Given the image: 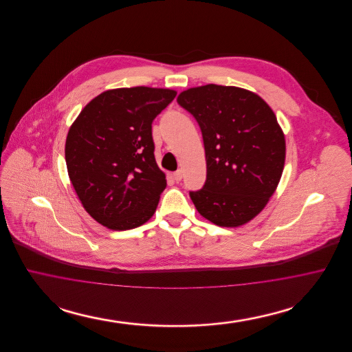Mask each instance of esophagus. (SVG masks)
<instances>
[{"label":"esophagus","instance_id":"34e87169","mask_svg":"<svg viewBox=\"0 0 352 352\" xmlns=\"http://www.w3.org/2000/svg\"><path fill=\"white\" fill-rule=\"evenodd\" d=\"M173 178L175 182H179L182 179V171L181 170H177L174 174H173Z\"/></svg>","mask_w":352,"mask_h":352}]
</instances>
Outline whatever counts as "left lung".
I'll use <instances>...</instances> for the list:
<instances>
[{"label": "left lung", "instance_id": "obj_1", "mask_svg": "<svg viewBox=\"0 0 352 352\" xmlns=\"http://www.w3.org/2000/svg\"><path fill=\"white\" fill-rule=\"evenodd\" d=\"M201 126L207 179L190 198L203 218L239 227L268 204L283 175L285 135L272 108L257 94L207 84L178 95Z\"/></svg>", "mask_w": 352, "mask_h": 352}]
</instances>
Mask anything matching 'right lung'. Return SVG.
Masks as SVG:
<instances>
[{
  "label": "right lung",
  "instance_id": "add662e5",
  "mask_svg": "<svg viewBox=\"0 0 352 352\" xmlns=\"http://www.w3.org/2000/svg\"><path fill=\"white\" fill-rule=\"evenodd\" d=\"M175 95L168 88L108 89L69 126L68 177L84 210L101 226L125 231L154 215L166 175L154 158L151 122Z\"/></svg>",
  "mask_w": 352,
  "mask_h": 352
}]
</instances>
